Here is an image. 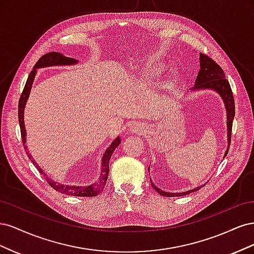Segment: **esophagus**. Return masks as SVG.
<instances>
[{
  "instance_id": "1",
  "label": "esophagus",
  "mask_w": 254,
  "mask_h": 254,
  "mask_svg": "<svg viewBox=\"0 0 254 254\" xmlns=\"http://www.w3.org/2000/svg\"><path fill=\"white\" fill-rule=\"evenodd\" d=\"M130 131L135 134H143L145 131H147V126L143 124V123H140V124H134L130 127Z\"/></svg>"
}]
</instances>
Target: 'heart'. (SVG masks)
I'll return each mask as SVG.
<instances>
[{
	"instance_id": "heart-1",
	"label": "heart",
	"mask_w": 254,
	"mask_h": 254,
	"mask_svg": "<svg viewBox=\"0 0 254 254\" xmlns=\"http://www.w3.org/2000/svg\"><path fill=\"white\" fill-rule=\"evenodd\" d=\"M161 70H162V68H161V66H159L158 64H152L147 67V70L145 71V74L147 75L149 78H155L156 76L161 72Z\"/></svg>"
}]
</instances>
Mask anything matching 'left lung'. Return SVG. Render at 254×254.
I'll return each mask as SVG.
<instances>
[{
	"instance_id": "1",
	"label": "left lung",
	"mask_w": 254,
	"mask_h": 254,
	"mask_svg": "<svg viewBox=\"0 0 254 254\" xmlns=\"http://www.w3.org/2000/svg\"><path fill=\"white\" fill-rule=\"evenodd\" d=\"M200 71L198 72L197 78L195 81V87H193V90H202V89H211L216 91L217 93L222 98V101L225 103L226 109H227V127H228V149L225 153V157L227 156L230 143H231V134H232V123L235 115V104H234V97L231 87L228 79L226 78L225 72L222 71V68L215 63V61L210 58L209 56L204 55V54H200ZM149 172V168H148ZM151 187L155 189L160 195L166 196V197H179L188 195L193 191L198 190L200 187L195 188L193 190H190L184 193H166V191L158 189L155 184H153L150 180Z\"/></svg>"
}]
</instances>
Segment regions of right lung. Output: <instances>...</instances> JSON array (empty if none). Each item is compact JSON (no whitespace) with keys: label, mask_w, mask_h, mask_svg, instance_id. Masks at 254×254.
I'll list each match as a JSON object with an SVG mask.
<instances>
[{"label":"right lung","mask_w":254,"mask_h":254,"mask_svg":"<svg viewBox=\"0 0 254 254\" xmlns=\"http://www.w3.org/2000/svg\"><path fill=\"white\" fill-rule=\"evenodd\" d=\"M78 60H76L74 58H70V57H65L61 53H57V52H51L45 54L43 55L39 60L37 61V64H35L34 68L32 70V72L29 73L28 78L26 80L25 87L23 89V92L20 97L19 101V111H18V115H19V123H20V129H21V136H22V142L23 145H24L25 150H27L26 147V130H25V126H24V108L25 105L27 102V98L29 96L30 93V89H32V84L34 82L35 76L37 73V68H41V67H47V66H52V65H71V64H77ZM121 144V139L118 136L115 139L111 145L109 146L107 150L105 151L104 156H103V160H102V171H101V176H99L98 180L91 184V186L88 187H75V186H64V184H60L57 183L55 181H53L51 179L48 178L47 174H45L42 168L39 167L34 159H32V156L29 155V151L27 150L26 153L28 158L32 160L33 164L37 167V170L39 171L40 174H42L45 177V180L49 182L50 186L56 190L57 191H60V193L65 194V195H70V196H78V197H93V196H97L99 193H102V190H104L107 179H108V174H109V161L110 158L112 156V153L114 151V149L118 147V146Z\"/></svg>","instance_id":"1"}]
</instances>
